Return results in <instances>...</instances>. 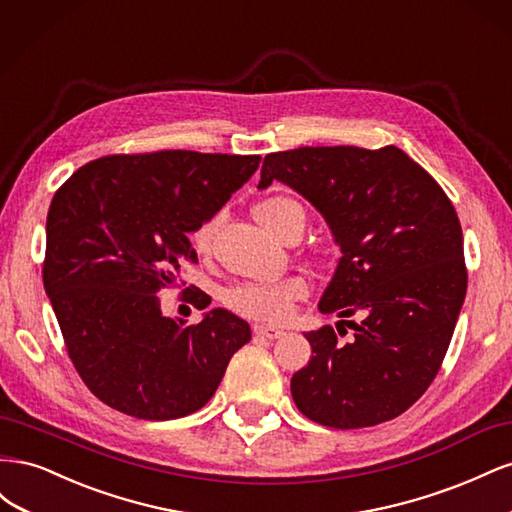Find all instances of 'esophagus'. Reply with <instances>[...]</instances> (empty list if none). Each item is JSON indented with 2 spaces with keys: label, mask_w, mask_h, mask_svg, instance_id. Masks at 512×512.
Instances as JSON below:
<instances>
[{
  "label": "esophagus",
  "mask_w": 512,
  "mask_h": 512,
  "mask_svg": "<svg viewBox=\"0 0 512 512\" xmlns=\"http://www.w3.org/2000/svg\"><path fill=\"white\" fill-rule=\"evenodd\" d=\"M254 335L267 337V339H277V337L284 335V331L275 329V327H267V324H256V327H254Z\"/></svg>",
  "instance_id": "obj_1"
}]
</instances>
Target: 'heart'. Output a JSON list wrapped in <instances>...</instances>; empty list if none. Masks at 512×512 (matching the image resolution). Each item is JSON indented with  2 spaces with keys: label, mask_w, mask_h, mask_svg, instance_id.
Listing matches in <instances>:
<instances>
[{
  "label": "heart",
  "mask_w": 512,
  "mask_h": 512,
  "mask_svg": "<svg viewBox=\"0 0 512 512\" xmlns=\"http://www.w3.org/2000/svg\"><path fill=\"white\" fill-rule=\"evenodd\" d=\"M254 218L265 226L275 237H282L286 226L292 218L303 220V209L299 203L286 196H273L262 200L254 207ZM215 232V220H207L198 224L192 235L190 243L194 252L205 256L211 252V241ZM307 297V284L303 277L290 275L271 284H241L230 288L226 292V305L232 312L245 316L258 322H282L286 320L294 305Z\"/></svg>",
  "instance_id": "heart-1"
}]
</instances>
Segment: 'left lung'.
<instances>
[{
	"label": "left lung",
	"instance_id": "obj_1",
	"mask_svg": "<svg viewBox=\"0 0 512 512\" xmlns=\"http://www.w3.org/2000/svg\"><path fill=\"white\" fill-rule=\"evenodd\" d=\"M273 179L329 222L342 258L318 307L354 329L346 344L329 324L305 333L312 359L290 380L294 404L333 429L391 421L438 376L466 299L457 211L395 145L269 153L258 188ZM352 315L362 322L348 321Z\"/></svg>",
	"mask_w": 512,
	"mask_h": 512
}]
</instances>
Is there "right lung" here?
<instances>
[{"mask_svg": "<svg viewBox=\"0 0 512 512\" xmlns=\"http://www.w3.org/2000/svg\"><path fill=\"white\" fill-rule=\"evenodd\" d=\"M260 156L185 149L115 153L81 166L46 215L42 282L70 361L106 406L145 421L203 408L250 324L211 309L198 324L166 318L158 294L198 258L190 232L250 179ZM185 301L205 309L188 286Z\"/></svg>", "mask_w": 512, "mask_h": 512, "instance_id": "add662e5", "label": "right lung"}]
</instances>
